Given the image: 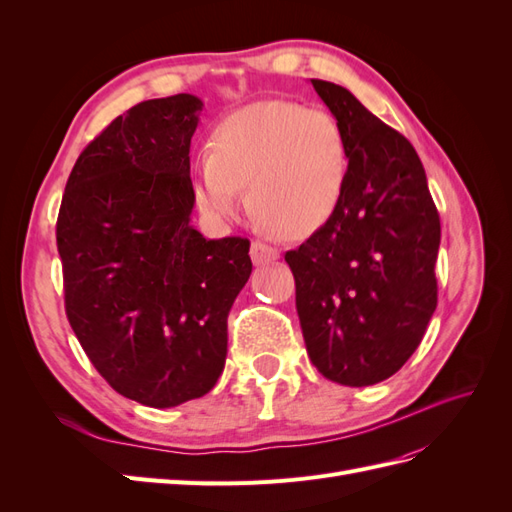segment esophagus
I'll return each mask as SVG.
<instances>
[{"label": "esophagus", "instance_id": "1", "mask_svg": "<svg viewBox=\"0 0 512 512\" xmlns=\"http://www.w3.org/2000/svg\"><path fill=\"white\" fill-rule=\"evenodd\" d=\"M250 256L254 260V265H269V262L280 258V252H277L275 247L269 245V243L254 241L252 243V250H250Z\"/></svg>", "mask_w": 512, "mask_h": 512}]
</instances>
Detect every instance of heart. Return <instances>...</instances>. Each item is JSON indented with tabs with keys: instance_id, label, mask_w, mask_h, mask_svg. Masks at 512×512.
<instances>
[{
	"instance_id": "1",
	"label": "heart",
	"mask_w": 512,
	"mask_h": 512,
	"mask_svg": "<svg viewBox=\"0 0 512 512\" xmlns=\"http://www.w3.org/2000/svg\"><path fill=\"white\" fill-rule=\"evenodd\" d=\"M350 153L344 128L327 111L265 100L228 113L213 128L207 158L194 168L205 215L228 222L243 207L284 237H307L342 205Z\"/></svg>"
}]
</instances>
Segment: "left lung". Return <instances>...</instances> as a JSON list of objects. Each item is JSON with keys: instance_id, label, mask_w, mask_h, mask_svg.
I'll return each mask as SVG.
<instances>
[{"instance_id": "obj_1", "label": "left lung", "mask_w": 512, "mask_h": 512, "mask_svg": "<svg viewBox=\"0 0 512 512\" xmlns=\"http://www.w3.org/2000/svg\"><path fill=\"white\" fill-rule=\"evenodd\" d=\"M344 128L350 170L333 218L286 252L307 354L344 386L391 378L438 305L440 215L406 136L342 85L312 79Z\"/></svg>"}]
</instances>
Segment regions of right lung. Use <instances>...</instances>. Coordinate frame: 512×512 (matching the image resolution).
I'll list each match as a JSON object with an SVG mask.
<instances>
[{
    "instance_id": "1",
    "label": "right lung",
    "mask_w": 512,
    "mask_h": 512,
    "mask_svg": "<svg viewBox=\"0 0 512 512\" xmlns=\"http://www.w3.org/2000/svg\"><path fill=\"white\" fill-rule=\"evenodd\" d=\"M200 111L177 94L119 115L76 160L57 218L70 327L100 376L151 408L213 389L252 273L250 241L190 224Z\"/></svg>"
}]
</instances>
